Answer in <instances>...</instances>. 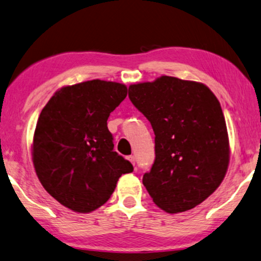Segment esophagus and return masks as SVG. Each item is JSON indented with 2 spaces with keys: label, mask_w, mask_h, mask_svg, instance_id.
Returning a JSON list of instances; mask_svg holds the SVG:
<instances>
[{
  "label": "esophagus",
  "mask_w": 261,
  "mask_h": 261,
  "mask_svg": "<svg viewBox=\"0 0 261 261\" xmlns=\"http://www.w3.org/2000/svg\"><path fill=\"white\" fill-rule=\"evenodd\" d=\"M127 160H128V161H130L131 163H133L134 166H135V162H136V159H135V156H134V155L127 156Z\"/></svg>",
  "instance_id": "obj_1"
}]
</instances>
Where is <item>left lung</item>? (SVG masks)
I'll list each match as a JSON object with an SVG mask.
<instances>
[{
	"label": "left lung",
	"instance_id": "obj_1",
	"mask_svg": "<svg viewBox=\"0 0 261 261\" xmlns=\"http://www.w3.org/2000/svg\"><path fill=\"white\" fill-rule=\"evenodd\" d=\"M128 98L150 121L155 161L143 185L160 209H193L223 181L230 149L220 101L205 85L161 76L128 87Z\"/></svg>",
	"mask_w": 261,
	"mask_h": 261
}]
</instances>
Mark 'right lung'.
I'll return each instance as SVG.
<instances>
[{
    "label": "right lung",
    "mask_w": 261,
    "mask_h": 261,
    "mask_svg": "<svg viewBox=\"0 0 261 261\" xmlns=\"http://www.w3.org/2000/svg\"><path fill=\"white\" fill-rule=\"evenodd\" d=\"M123 83L92 80L65 86L41 110L34 130L32 159L41 185L75 213L98 209L121 174L134 171L113 151L110 113L126 98Z\"/></svg>",
    "instance_id": "1"
}]
</instances>
